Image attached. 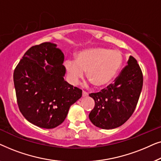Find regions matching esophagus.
I'll list each match as a JSON object with an SVG mask.
<instances>
[{
    "mask_svg": "<svg viewBox=\"0 0 161 161\" xmlns=\"http://www.w3.org/2000/svg\"><path fill=\"white\" fill-rule=\"evenodd\" d=\"M82 94H83V97H87L88 95H89V94H88L87 92H85V91H83Z\"/></svg>",
    "mask_w": 161,
    "mask_h": 161,
    "instance_id": "1",
    "label": "esophagus"
}]
</instances>
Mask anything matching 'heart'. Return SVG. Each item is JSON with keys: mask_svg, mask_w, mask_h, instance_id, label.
Listing matches in <instances>:
<instances>
[{"mask_svg": "<svg viewBox=\"0 0 161 161\" xmlns=\"http://www.w3.org/2000/svg\"><path fill=\"white\" fill-rule=\"evenodd\" d=\"M122 55L119 50L105 47H93L82 50L76 56V59L68 58L65 67L69 80L75 84L84 75L98 87L108 84L120 69Z\"/></svg>", "mask_w": 161, "mask_h": 161, "instance_id": "b5f03b06", "label": "heart"}]
</instances>
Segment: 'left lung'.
I'll return each instance as SVG.
<instances>
[{
	"label": "left lung",
	"instance_id": "1",
	"mask_svg": "<svg viewBox=\"0 0 161 161\" xmlns=\"http://www.w3.org/2000/svg\"><path fill=\"white\" fill-rule=\"evenodd\" d=\"M114 83L89 96L95 102L89 117L95 126L109 130L126 122L137 105L143 86V74L137 61L130 56Z\"/></svg>",
	"mask_w": 161,
	"mask_h": 161
}]
</instances>
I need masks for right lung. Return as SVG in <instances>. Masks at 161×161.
<instances>
[{"label": "right lung", "mask_w": 161, "mask_h": 161, "mask_svg": "<svg viewBox=\"0 0 161 161\" xmlns=\"http://www.w3.org/2000/svg\"><path fill=\"white\" fill-rule=\"evenodd\" d=\"M64 60L56 44L44 42L29 48L14 71L19 111L39 127L52 129L61 125L70 106L82 96V90L64 79Z\"/></svg>", "instance_id": "1"}]
</instances>
